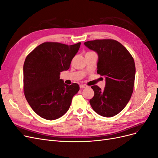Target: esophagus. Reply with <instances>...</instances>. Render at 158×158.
<instances>
[{"instance_id":"34e87169","label":"esophagus","mask_w":158,"mask_h":158,"mask_svg":"<svg viewBox=\"0 0 158 158\" xmlns=\"http://www.w3.org/2000/svg\"><path fill=\"white\" fill-rule=\"evenodd\" d=\"M87 85H85V84H80V88H86Z\"/></svg>"}]
</instances>
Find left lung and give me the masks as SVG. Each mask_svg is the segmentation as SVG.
Instances as JSON below:
<instances>
[{"mask_svg":"<svg viewBox=\"0 0 158 158\" xmlns=\"http://www.w3.org/2000/svg\"><path fill=\"white\" fill-rule=\"evenodd\" d=\"M97 52V73L106 78L104 89L92 85L94 96L89 100L92 109L99 115L111 117L125 107L133 92L136 68L130 52L113 40H96L84 43Z\"/></svg>","mask_w":158,"mask_h":158,"instance_id":"8db88e82","label":"left lung"}]
</instances>
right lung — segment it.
<instances>
[{
    "instance_id": "right-lung-1",
    "label": "right lung",
    "mask_w": 158,
    "mask_h": 158,
    "mask_svg": "<svg viewBox=\"0 0 158 158\" xmlns=\"http://www.w3.org/2000/svg\"><path fill=\"white\" fill-rule=\"evenodd\" d=\"M80 45V42L72 45L45 42L27 56L23 68L24 95L41 117L55 120L69 109L79 85L66 84L59 76L61 72L69 69Z\"/></svg>"
}]
</instances>
